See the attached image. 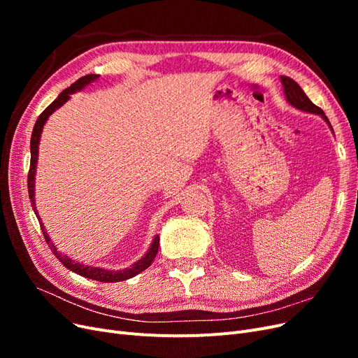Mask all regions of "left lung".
<instances>
[{"label": "left lung", "instance_id": "1", "mask_svg": "<svg viewBox=\"0 0 358 358\" xmlns=\"http://www.w3.org/2000/svg\"><path fill=\"white\" fill-rule=\"evenodd\" d=\"M280 82H282L285 99H287V103H288L289 106H292V107H294V109H297V110L321 116V117L324 119V121L327 122V125L330 127V129L333 131L331 124L329 122V119H327L326 113H324L318 106H315V104H313V103L308 99V95H306L305 92H303V90L300 88V86H299L294 80L287 78V76H280Z\"/></svg>", "mask_w": 358, "mask_h": 358}]
</instances>
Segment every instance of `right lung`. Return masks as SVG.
<instances>
[{"label":"right lung","instance_id":"right-lung-1","mask_svg":"<svg viewBox=\"0 0 358 358\" xmlns=\"http://www.w3.org/2000/svg\"><path fill=\"white\" fill-rule=\"evenodd\" d=\"M99 78H100L99 74H86V76H83V78H80L78 82H74L71 86H69L67 90H64L57 96V100L50 103L46 107V109L43 110V113L38 116L37 122L34 125V129H32V134H31V164H29V173H28V194H29L32 210H34V213L37 215V218H38L43 236H45V239H46V242L50 248V251L53 252V255H55L64 266H66L69 270H71V272L78 273L83 278L100 280V282H121V280L129 279V278L138 275L140 272H143V270H146L150 266V263L154 262V258L158 252V245H159V236L158 234L154 237V241H152V243H150L146 254L127 268L110 270V268H104V267L83 264V263H79V262H74V259H71L69 255L59 252L58 248L55 246V243L50 241L48 230L45 229V224L41 222V218L38 216V210L36 208V197H34L36 196V173H37V159H38V145H40V138H41V131H43V128H45L46 121L53 112L58 110L59 107H62L70 100L71 94L85 90L86 86L91 85Z\"/></svg>","mask_w":358,"mask_h":358}]
</instances>
